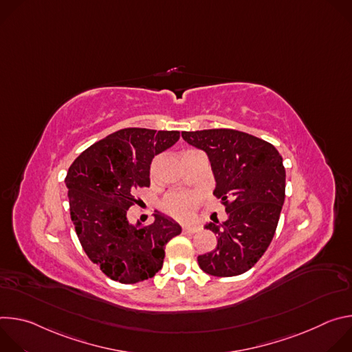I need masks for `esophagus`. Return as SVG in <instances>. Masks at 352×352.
<instances>
[{
    "label": "esophagus",
    "mask_w": 352,
    "mask_h": 352,
    "mask_svg": "<svg viewBox=\"0 0 352 352\" xmlns=\"http://www.w3.org/2000/svg\"><path fill=\"white\" fill-rule=\"evenodd\" d=\"M197 231H199L197 226H184L182 227V232H185V234H193V232H197Z\"/></svg>",
    "instance_id": "esophagus-1"
}]
</instances>
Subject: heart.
<instances>
[{
    "instance_id": "obj_1",
    "label": "heart",
    "mask_w": 352,
    "mask_h": 352,
    "mask_svg": "<svg viewBox=\"0 0 352 352\" xmlns=\"http://www.w3.org/2000/svg\"><path fill=\"white\" fill-rule=\"evenodd\" d=\"M200 199V192H171L163 199L162 208L175 219H188L199 205Z\"/></svg>"
}]
</instances>
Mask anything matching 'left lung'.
<instances>
[{"label": "left lung", "instance_id": "left-lung-1", "mask_svg": "<svg viewBox=\"0 0 352 352\" xmlns=\"http://www.w3.org/2000/svg\"><path fill=\"white\" fill-rule=\"evenodd\" d=\"M182 138L208 153L216 178L213 195L228 216L221 226H206L217 235V246L197 256V263L216 277L242 274L274 236L285 197L283 159L272 143L235 129L182 132Z\"/></svg>", "mask_w": 352, "mask_h": 352}]
</instances>
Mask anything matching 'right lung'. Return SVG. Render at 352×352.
Listing matches in <instances>:
<instances>
[{"mask_svg":"<svg viewBox=\"0 0 352 352\" xmlns=\"http://www.w3.org/2000/svg\"><path fill=\"white\" fill-rule=\"evenodd\" d=\"M179 139L178 131L120 129L93 143L65 177L71 220L87 258L122 284L152 278L164 262L166 243L181 234L171 219L155 213V223L129 224L126 212L138 204L135 190L150 185L156 155Z\"/></svg>","mask_w":352,"mask_h":352,"instance_id":"right-lung-1","label":"right lung"}]
</instances>
